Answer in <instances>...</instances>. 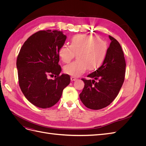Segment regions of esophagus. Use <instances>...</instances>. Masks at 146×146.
<instances>
[{
    "instance_id": "esophagus-1",
    "label": "esophagus",
    "mask_w": 146,
    "mask_h": 146,
    "mask_svg": "<svg viewBox=\"0 0 146 146\" xmlns=\"http://www.w3.org/2000/svg\"><path fill=\"white\" fill-rule=\"evenodd\" d=\"M70 80H71V81H75V80H77V78L76 77H70Z\"/></svg>"
}]
</instances>
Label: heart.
<instances>
[{
    "mask_svg": "<svg viewBox=\"0 0 146 146\" xmlns=\"http://www.w3.org/2000/svg\"><path fill=\"white\" fill-rule=\"evenodd\" d=\"M108 45L105 41L90 35L78 34L72 38L70 46L63 45L58 50L60 60L69 63L77 54L78 61L66 65L64 72L78 77L85 72L88 68L94 70L100 68L107 56Z\"/></svg>",
    "mask_w": 146,
    "mask_h": 146,
    "instance_id": "b5f03b06",
    "label": "heart"
}]
</instances>
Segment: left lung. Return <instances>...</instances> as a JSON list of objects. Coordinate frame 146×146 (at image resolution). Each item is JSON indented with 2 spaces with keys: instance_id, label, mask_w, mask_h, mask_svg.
Segmentation results:
<instances>
[{
  "instance_id": "1",
  "label": "left lung",
  "mask_w": 146,
  "mask_h": 146,
  "mask_svg": "<svg viewBox=\"0 0 146 146\" xmlns=\"http://www.w3.org/2000/svg\"><path fill=\"white\" fill-rule=\"evenodd\" d=\"M111 40L104 63L96 71L82 78L85 86L79 95L82 103L91 110L107 107L115 99L124 81L126 63L120 44L115 38Z\"/></svg>"
}]
</instances>
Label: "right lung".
<instances>
[{
  "instance_id": "obj_1",
  "label": "right lung",
  "mask_w": 146,
  "mask_h": 146,
  "mask_svg": "<svg viewBox=\"0 0 146 146\" xmlns=\"http://www.w3.org/2000/svg\"><path fill=\"white\" fill-rule=\"evenodd\" d=\"M66 36L58 30H40L25 41L17 56L19 85L30 103L41 108H50L59 101L70 82L68 74H61L59 48ZM54 76V80L48 78Z\"/></svg>"
}]
</instances>
